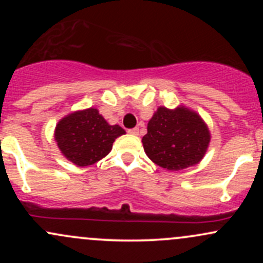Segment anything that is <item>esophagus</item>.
Instances as JSON below:
<instances>
[{
  "instance_id": "esophagus-1",
  "label": "esophagus",
  "mask_w": 263,
  "mask_h": 263,
  "mask_svg": "<svg viewBox=\"0 0 263 263\" xmlns=\"http://www.w3.org/2000/svg\"><path fill=\"white\" fill-rule=\"evenodd\" d=\"M128 132L131 135H135V136H137L138 134H140V129H138V127H135V128H131V129H128Z\"/></svg>"
}]
</instances>
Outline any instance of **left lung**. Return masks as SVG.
Segmentation results:
<instances>
[{"label": "left lung", "instance_id": "obj_1", "mask_svg": "<svg viewBox=\"0 0 263 263\" xmlns=\"http://www.w3.org/2000/svg\"><path fill=\"white\" fill-rule=\"evenodd\" d=\"M209 142L206 123L195 111L184 106L157 108L142 138L148 158L167 171H182L198 164Z\"/></svg>", "mask_w": 263, "mask_h": 263}]
</instances>
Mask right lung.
Listing matches in <instances>:
<instances>
[{"instance_id": "1", "label": "right lung", "mask_w": 263, "mask_h": 263, "mask_svg": "<svg viewBox=\"0 0 263 263\" xmlns=\"http://www.w3.org/2000/svg\"><path fill=\"white\" fill-rule=\"evenodd\" d=\"M125 134L119 125H108L98 108L90 107L63 117L54 138L66 159L78 167H86L107 156L115 140Z\"/></svg>"}]
</instances>
